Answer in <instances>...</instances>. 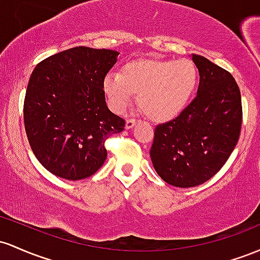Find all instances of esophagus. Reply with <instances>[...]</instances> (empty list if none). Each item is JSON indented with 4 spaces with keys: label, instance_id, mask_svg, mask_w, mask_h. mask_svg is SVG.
<instances>
[{
    "label": "esophagus",
    "instance_id": "34e87169",
    "mask_svg": "<svg viewBox=\"0 0 260 260\" xmlns=\"http://www.w3.org/2000/svg\"><path fill=\"white\" fill-rule=\"evenodd\" d=\"M136 122H138V120H135V119H129V120H126V122H125V129H131V127L135 126Z\"/></svg>",
    "mask_w": 260,
    "mask_h": 260
}]
</instances>
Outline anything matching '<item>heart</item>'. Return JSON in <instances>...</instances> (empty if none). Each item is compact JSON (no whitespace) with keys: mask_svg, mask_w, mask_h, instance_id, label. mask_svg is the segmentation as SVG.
<instances>
[{"mask_svg":"<svg viewBox=\"0 0 260 260\" xmlns=\"http://www.w3.org/2000/svg\"><path fill=\"white\" fill-rule=\"evenodd\" d=\"M199 71L190 60H136L104 76L102 88L108 106L122 113L139 93V104L156 121L176 118L193 97Z\"/></svg>","mask_w":260,"mask_h":260,"instance_id":"b5f03b06","label":"heart"}]
</instances>
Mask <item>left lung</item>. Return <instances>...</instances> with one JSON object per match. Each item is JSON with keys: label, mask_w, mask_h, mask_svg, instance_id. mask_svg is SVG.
Instances as JSON below:
<instances>
[{"label": "left lung", "mask_w": 260, "mask_h": 260, "mask_svg": "<svg viewBox=\"0 0 260 260\" xmlns=\"http://www.w3.org/2000/svg\"><path fill=\"white\" fill-rule=\"evenodd\" d=\"M191 60L200 75L197 97L176 119L157 125L150 150L157 174L178 188L214 177L235 150L242 125L241 92L232 75L200 55Z\"/></svg>", "instance_id": "left-lung-1"}]
</instances>
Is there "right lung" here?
Wrapping results in <instances>:
<instances>
[{"mask_svg":"<svg viewBox=\"0 0 260 260\" xmlns=\"http://www.w3.org/2000/svg\"><path fill=\"white\" fill-rule=\"evenodd\" d=\"M119 52L77 46L38 63L24 99V126L37 159L67 180L91 177L107 159L104 141L125 121L102 88Z\"/></svg>","mask_w":260,"mask_h":260,"instance_id":"add662e5","label":"right lung"}]
</instances>
